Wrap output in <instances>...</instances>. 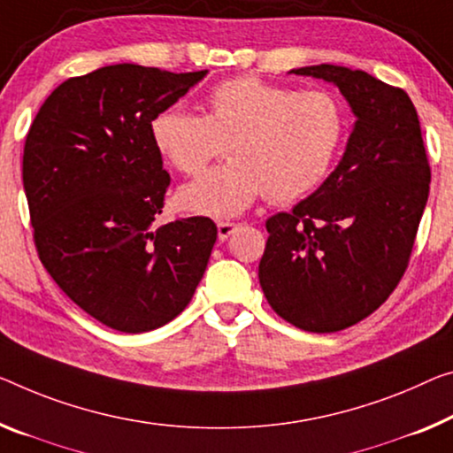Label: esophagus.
Here are the masks:
<instances>
[{
    "label": "esophagus",
    "mask_w": 453,
    "mask_h": 453,
    "mask_svg": "<svg viewBox=\"0 0 453 453\" xmlns=\"http://www.w3.org/2000/svg\"><path fill=\"white\" fill-rule=\"evenodd\" d=\"M217 228H219V239L226 241L228 236H231L236 231V228H239V225H236V222H231V220H222V222H219Z\"/></svg>",
    "instance_id": "34e87169"
}]
</instances>
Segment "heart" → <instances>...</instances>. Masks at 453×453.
Wrapping results in <instances>:
<instances>
[{
	"mask_svg": "<svg viewBox=\"0 0 453 453\" xmlns=\"http://www.w3.org/2000/svg\"><path fill=\"white\" fill-rule=\"evenodd\" d=\"M206 115L182 107L151 119L156 148L178 172L203 173L228 143V162L188 184L180 204L194 214L231 219L265 196L283 204L324 182L346 135V111L330 90L273 85L253 74L208 90Z\"/></svg>",
	"mask_w": 453,
	"mask_h": 453,
	"instance_id": "heart-1",
	"label": "heart"
}]
</instances>
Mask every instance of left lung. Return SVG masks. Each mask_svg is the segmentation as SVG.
<instances>
[{"instance_id": "obj_1", "label": "left lung", "mask_w": 453, "mask_h": 453, "mask_svg": "<svg viewBox=\"0 0 453 453\" xmlns=\"http://www.w3.org/2000/svg\"><path fill=\"white\" fill-rule=\"evenodd\" d=\"M334 82L357 123L324 184L267 219L259 283L271 308L305 332H338L371 316L399 285L429 196L421 125L405 90L365 71H291Z\"/></svg>"}]
</instances>
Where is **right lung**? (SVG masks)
Segmentation results:
<instances>
[{
	"instance_id": "1",
	"label": "right lung",
	"mask_w": 453,
	"mask_h": 453,
	"mask_svg": "<svg viewBox=\"0 0 453 453\" xmlns=\"http://www.w3.org/2000/svg\"><path fill=\"white\" fill-rule=\"evenodd\" d=\"M206 71L111 65L52 90L24 145V190L42 265L109 328L156 330L190 303L217 225L190 217L157 226L170 173L151 119Z\"/></svg>"
}]
</instances>
